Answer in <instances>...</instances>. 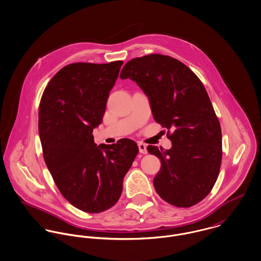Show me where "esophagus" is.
Listing matches in <instances>:
<instances>
[{
  "mask_svg": "<svg viewBox=\"0 0 261 261\" xmlns=\"http://www.w3.org/2000/svg\"><path fill=\"white\" fill-rule=\"evenodd\" d=\"M138 148H139V152L142 153V154H146L147 153V146L142 143V142H139L138 143Z\"/></svg>",
  "mask_w": 261,
  "mask_h": 261,
  "instance_id": "obj_1",
  "label": "esophagus"
}]
</instances>
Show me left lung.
Instances as JSON below:
<instances>
[{"instance_id":"left-lung-1","label":"left lung","mask_w":261,"mask_h":261,"mask_svg":"<svg viewBox=\"0 0 261 261\" xmlns=\"http://www.w3.org/2000/svg\"><path fill=\"white\" fill-rule=\"evenodd\" d=\"M120 78L137 83L155 121L168 129L170 149L147 147L161 161L153 179L157 193L177 207L200 202L217 180L222 158L220 124L201 81L180 61L159 54L127 62Z\"/></svg>"}]
</instances>
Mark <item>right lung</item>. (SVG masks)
<instances>
[{"label": "right lung", "mask_w": 261, "mask_h": 261, "mask_svg": "<svg viewBox=\"0 0 261 261\" xmlns=\"http://www.w3.org/2000/svg\"><path fill=\"white\" fill-rule=\"evenodd\" d=\"M122 64L65 66L49 82L40 102L39 134L45 163L62 195L88 213L116 204L123 178L138 153L131 139L97 146L93 137Z\"/></svg>", "instance_id": "obj_1"}]
</instances>
